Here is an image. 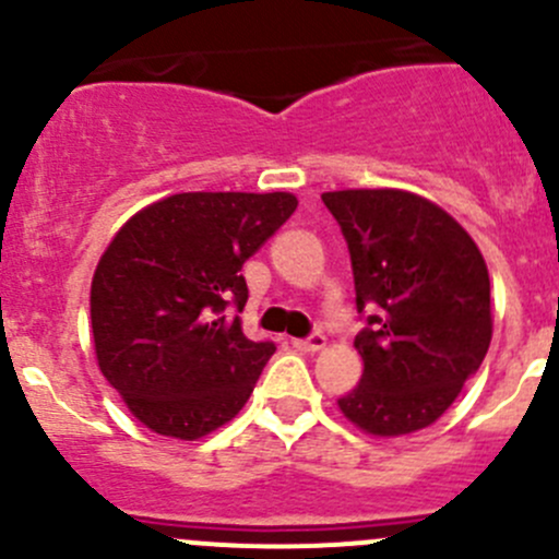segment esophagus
<instances>
[{
  "instance_id": "34e87169",
  "label": "esophagus",
  "mask_w": 559,
  "mask_h": 559,
  "mask_svg": "<svg viewBox=\"0 0 559 559\" xmlns=\"http://www.w3.org/2000/svg\"><path fill=\"white\" fill-rule=\"evenodd\" d=\"M324 343H326V337L321 335V332H313V335H308V337H295V341H292V346H295L297 352L313 354V352H319V348H324Z\"/></svg>"
}]
</instances>
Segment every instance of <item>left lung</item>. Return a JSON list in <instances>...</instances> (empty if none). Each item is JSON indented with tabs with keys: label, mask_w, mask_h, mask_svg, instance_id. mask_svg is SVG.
I'll return each mask as SVG.
<instances>
[{
	"label": "left lung",
	"mask_w": 559,
	"mask_h": 559,
	"mask_svg": "<svg viewBox=\"0 0 559 559\" xmlns=\"http://www.w3.org/2000/svg\"><path fill=\"white\" fill-rule=\"evenodd\" d=\"M352 257L362 379L337 405L373 436L432 425L481 368L492 341L489 273L471 235L425 197L326 191Z\"/></svg>",
	"instance_id": "left-lung-1"
}]
</instances>
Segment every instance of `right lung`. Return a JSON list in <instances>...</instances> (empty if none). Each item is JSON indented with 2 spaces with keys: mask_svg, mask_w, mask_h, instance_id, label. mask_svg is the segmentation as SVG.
I'll use <instances>...</instances> for the list:
<instances>
[{
  "mask_svg": "<svg viewBox=\"0 0 559 559\" xmlns=\"http://www.w3.org/2000/svg\"><path fill=\"white\" fill-rule=\"evenodd\" d=\"M286 191H189L154 202L112 238L92 281L99 370L148 430L180 441L233 419L273 357L248 341L243 262L286 218Z\"/></svg>",
  "mask_w": 559,
  "mask_h": 559,
  "instance_id": "obj_1",
  "label": "right lung"
}]
</instances>
